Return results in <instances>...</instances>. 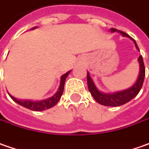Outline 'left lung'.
Returning <instances> with one entry per match:
<instances>
[{
	"label": "left lung",
	"instance_id": "8db88e82",
	"mask_svg": "<svg viewBox=\"0 0 149 149\" xmlns=\"http://www.w3.org/2000/svg\"><path fill=\"white\" fill-rule=\"evenodd\" d=\"M111 31L112 32L118 31L123 36H126V37L132 39L136 49L139 51V48L137 47L135 40L131 37L129 35H127L126 33L120 31V30H117L116 29H113V28L111 29ZM138 62L140 63V73H139V76H138V79L136 80V82L131 88H129L127 90L122 91L116 92V93H113V94L102 93V92L97 90L94 82L92 81L91 78L90 77V74L87 72V86H88L89 91L91 92V96L93 97V98L102 105L109 106V107H118V106L123 105V104H125V103H126V102L131 101L132 99H133L139 93V91L141 90L143 84L144 77H145V66H144L143 59L142 56L139 57Z\"/></svg>",
	"mask_w": 149,
	"mask_h": 149
}]
</instances>
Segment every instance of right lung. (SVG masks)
<instances>
[{
    "mask_svg": "<svg viewBox=\"0 0 149 149\" xmlns=\"http://www.w3.org/2000/svg\"><path fill=\"white\" fill-rule=\"evenodd\" d=\"M36 28V27H35ZM70 73V71L67 72L66 74H64L62 77H61V82H60V86H59L58 91H57V93L48 98L46 100H43V101L40 102H33L29 101V100H17L15 97H13V96H11L9 94V96L11 97V98L13 100L14 102H16L17 103H18L19 105L29 109L30 110H33V111H42V110H45V109H48L53 106H55L58 102L59 101V99L61 98L62 95H63V88H64V84H65V80L67 76L69 75V74Z\"/></svg>",
    "mask_w": 149,
    "mask_h": 149,
    "instance_id": "add662e5",
    "label": "right lung"
}]
</instances>
